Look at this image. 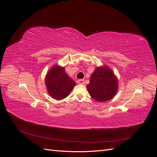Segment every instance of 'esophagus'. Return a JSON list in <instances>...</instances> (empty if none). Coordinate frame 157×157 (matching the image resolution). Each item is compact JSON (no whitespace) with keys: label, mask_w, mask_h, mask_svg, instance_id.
<instances>
[{"label":"esophagus","mask_w":157,"mask_h":157,"mask_svg":"<svg viewBox=\"0 0 157 157\" xmlns=\"http://www.w3.org/2000/svg\"><path fill=\"white\" fill-rule=\"evenodd\" d=\"M78 83L79 85H84L85 84V80L84 79H79L78 81Z\"/></svg>","instance_id":"1"}]
</instances>
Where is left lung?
Instances as JSON below:
<instances>
[{
  "label": "left lung",
  "mask_w": 157,
  "mask_h": 157,
  "mask_svg": "<svg viewBox=\"0 0 157 157\" xmlns=\"http://www.w3.org/2000/svg\"><path fill=\"white\" fill-rule=\"evenodd\" d=\"M86 88L90 96L97 102L108 101L118 92V78L109 67L101 66L95 68Z\"/></svg>",
  "instance_id": "1"
}]
</instances>
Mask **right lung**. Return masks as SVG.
<instances>
[{
    "mask_svg": "<svg viewBox=\"0 0 157 157\" xmlns=\"http://www.w3.org/2000/svg\"><path fill=\"white\" fill-rule=\"evenodd\" d=\"M47 92L54 99L62 100L67 97L76 85L70 78L65 68L55 64L48 71L45 77Z\"/></svg>",
    "mask_w": 157,
    "mask_h": 157,
    "instance_id": "1",
    "label": "right lung"
}]
</instances>
